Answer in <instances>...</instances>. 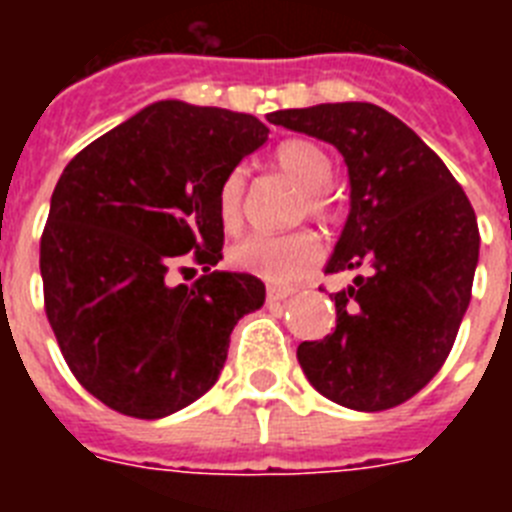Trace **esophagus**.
I'll use <instances>...</instances> for the list:
<instances>
[{"label":"esophagus","mask_w":512,"mask_h":512,"mask_svg":"<svg viewBox=\"0 0 512 512\" xmlns=\"http://www.w3.org/2000/svg\"><path fill=\"white\" fill-rule=\"evenodd\" d=\"M265 297H268V303H281V300H287V297H292V289H287V287H268Z\"/></svg>","instance_id":"1"}]
</instances>
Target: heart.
I'll list each match as a JSON object with an SVG mask.
<instances>
[{"label":"heart","instance_id":"1","mask_svg":"<svg viewBox=\"0 0 512 512\" xmlns=\"http://www.w3.org/2000/svg\"><path fill=\"white\" fill-rule=\"evenodd\" d=\"M273 164L281 175H287L303 188L300 212L321 220L332 215V201L324 188L335 177V162L319 143L287 140L273 151ZM241 204H244V172L233 170L217 188V220L225 231H236L241 225ZM228 257L239 271L252 273L257 279L289 284L319 263L321 241L308 228L292 233H252L239 244H233Z\"/></svg>","mask_w":512,"mask_h":512}]
</instances>
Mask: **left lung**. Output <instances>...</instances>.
Returning a JSON list of instances; mask_svg holds the SVG:
<instances>
[{"label":"left lung","mask_w":512,"mask_h":512,"mask_svg":"<svg viewBox=\"0 0 512 512\" xmlns=\"http://www.w3.org/2000/svg\"><path fill=\"white\" fill-rule=\"evenodd\" d=\"M268 122L332 143L350 177V212L327 273H361L332 295L335 332L300 342L297 361L335 404H404L444 366L468 311L476 212L436 151L374 103L287 108Z\"/></svg>","instance_id":"1"}]
</instances>
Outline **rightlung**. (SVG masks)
<instances>
[{
	"mask_svg": "<svg viewBox=\"0 0 512 512\" xmlns=\"http://www.w3.org/2000/svg\"><path fill=\"white\" fill-rule=\"evenodd\" d=\"M268 127L228 108L159 100L68 162L39 247L44 311L84 390L116 412L159 420L220 377L236 321L265 303L223 260L217 188ZM208 271L166 284L177 256Z\"/></svg>",
	"mask_w": 512,
	"mask_h": 512,
	"instance_id": "right-lung-1",
	"label": "right lung"
}]
</instances>
